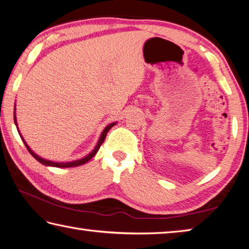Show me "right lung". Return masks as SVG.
Segmentation results:
<instances>
[{"instance_id":"add662e5","label":"right lung","mask_w":249,"mask_h":249,"mask_svg":"<svg viewBox=\"0 0 249 249\" xmlns=\"http://www.w3.org/2000/svg\"><path fill=\"white\" fill-rule=\"evenodd\" d=\"M14 121H15V124H16V127H17V130H18V133H19V135H20V137H21V139H22V141H23V143H24V145H26V148L28 149V151L29 152H30V154L32 155V157L36 159V160H38V162H40L41 164H43V165H45V166H53V167H61V168H65V167H75V166H80V165H83V164H85V163H87L89 162V160L94 157V155L98 152V150H99V148H100V145L104 143V141H105V139H106V136H107V134H108V131L113 127V126L116 124V122L115 123H111V124H109L108 126H107V127L102 130V133H101V135H100V138H99V140H98V142H97V144H96V147H95V149L91 151V152L89 153V154H87L85 158H83V159H80V160H72V162H65V163H61V162H53V160H45V159H42L41 157H38L37 154H36L33 152V151L29 148V145L27 144V142L26 141H24V139L22 138V136H21V134H20V131H19V128H18V125H17V121H16V114H15V112H14Z\"/></svg>"}]
</instances>
